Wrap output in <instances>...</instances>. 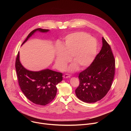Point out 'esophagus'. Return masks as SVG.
<instances>
[{
  "mask_svg": "<svg viewBox=\"0 0 131 131\" xmlns=\"http://www.w3.org/2000/svg\"><path fill=\"white\" fill-rule=\"evenodd\" d=\"M70 77V76L69 75V74H64V75L63 76V77L64 78H69Z\"/></svg>",
  "mask_w": 131,
  "mask_h": 131,
  "instance_id": "obj_1",
  "label": "esophagus"
}]
</instances>
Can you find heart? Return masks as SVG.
<instances>
[{"mask_svg":"<svg viewBox=\"0 0 131 131\" xmlns=\"http://www.w3.org/2000/svg\"><path fill=\"white\" fill-rule=\"evenodd\" d=\"M97 40L84 32H76L67 35L63 47L59 48L55 53V62L58 68L64 69L72 58L74 62L67 69L75 71L80 67L83 69L89 67L94 60L97 52Z\"/></svg>","mask_w":131,"mask_h":131,"instance_id":"b5f03b06","label":"heart"}]
</instances>
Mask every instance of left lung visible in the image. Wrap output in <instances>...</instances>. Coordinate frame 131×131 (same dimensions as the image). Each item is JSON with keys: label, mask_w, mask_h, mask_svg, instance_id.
Instances as JSON below:
<instances>
[{"label": "left lung", "mask_w": 131, "mask_h": 131, "mask_svg": "<svg viewBox=\"0 0 131 131\" xmlns=\"http://www.w3.org/2000/svg\"><path fill=\"white\" fill-rule=\"evenodd\" d=\"M103 46L90 66L79 75L77 97L88 103L102 99L110 90L115 71V60L111 48L102 37Z\"/></svg>", "instance_id": "1"}]
</instances>
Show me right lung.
Wrapping results in <instances>:
<instances>
[{"mask_svg":"<svg viewBox=\"0 0 131 131\" xmlns=\"http://www.w3.org/2000/svg\"><path fill=\"white\" fill-rule=\"evenodd\" d=\"M49 29L37 28L27 36L21 46L36 32H47ZM18 84L25 96L33 103L45 106L51 101L57 95V85L63 80V73L49 69L38 71L26 69L20 61L18 52L15 61Z\"/></svg>","mask_w":131,"mask_h":131,"instance_id":"1","label":"right lung"}]
</instances>
